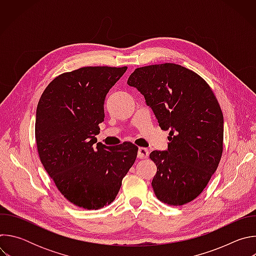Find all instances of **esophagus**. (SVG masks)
Returning <instances> with one entry per match:
<instances>
[{"label": "esophagus", "mask_w": 256, "mask_h": 256, "mask_svg": "<svg viewBox=\"0 0 256 256\" xmlns=\"http://www.w3.org/2000/svg\"><path fill=\"white\" fill-rule=\"evenodd\" d=\"M149 156V150L146 148H138V158L140 159H146Z\"/></svg>", "instance_id": "1"}]
</instances>
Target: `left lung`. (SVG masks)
Wrapping results in <instances>:
<instances>
[{
    "label": "left lung",
    "instance_id": "left-lung-1",
    "mask_svg": "<svg viewBox=\"0 0 256 256\" xmlns=\"http://www.w3.org/2000/svg\"><path fill=\"white\" fill-rule=\"evenodd\" d=\"M128 84L136 87L169 132L167 151H153L152 186L159 200L182 206L208 186L223 154L224 118L212 90L194 70L165 62L138 68Z\"/></svg>",
    "mask_w": 256,
    "mask_h": 256
}]
</instances>
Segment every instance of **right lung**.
I'll use <instances>...</instances> for the list:
<instances>
[{"instance_id": "obj_1", "label": "right lung", "mask_w": 256, "mask_h": 256, "mask_svg": "<svg viewBox=\"0 0 256 256\" xmlns=\"http://www.w3.org/2000/svg\"><path fill=\"white\" fill-rule=\"evenodd\" d=\"M128 66H83L62 72L44 91L36 109L35 138L40 161L72 204L98 210L112 204L134 165L130 142H98L104 99Z\"/></svg>"}]
</instances>
